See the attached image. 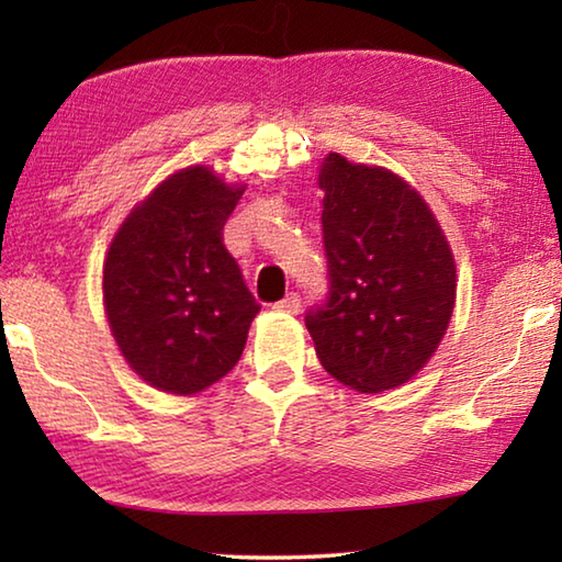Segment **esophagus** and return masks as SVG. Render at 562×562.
I'll return each instance as SVG.
<instances>
[{"label":"esophagus","mask_w":562,"mask_h":562,"mask_svg":"<svg viewBox=\"0 0 562 562\" xmlns=\"http://www.w3.org/2000/svg\"><path fill=\"white\" fill-rule=\"evenodd\" d=\"M272 310H274V312H284V315H300V310H302V300H300V294L290 292L288 297H284V300L274 302V304H272Z\"/></svg>","instance_id":"obj_1"}]
</instances>
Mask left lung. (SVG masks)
Segmentation results:
<instances>
[{
    "instance_id": "obj_1",
    "label": "left lung",
    "mask_w": 562,
    "mask_h": 562,
    "mask_svg": "<svg viewBox=\"0 0 562 562\" xmlns=\"http://www.w3.org/2000/svg\"><path fill=\"white\" fill-rule=\"evenodd\" d=\"M329 297L304 317L317 359L345 386L406 384L439 349L456 262L418 190L382 166L329 154L319 166Z\"/></svg>"
}]
</instances>
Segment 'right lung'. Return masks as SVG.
<instances>
[{
    "label": "right lung",
    "instance_id": "add662e5",
    "mask_svg": "<svg viewBox=\"0 0 562 562\" xmlns=\"http://www.w3.org/2000/svg\"><path fill=\"white\" fill-rule=\"evenodd\" d=\"M245 193L207 166L150 190L113 235L103 310L126 364L148 386L193 396L237 364L260 304L223 245Z\"/></svg>",
    "mask_w": 562,
    "mask_h": 562
}]
</instances>
